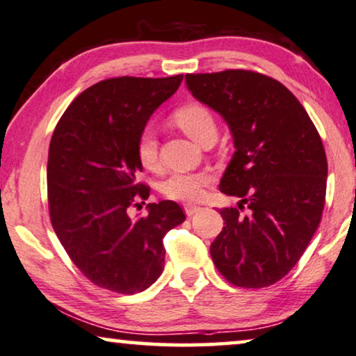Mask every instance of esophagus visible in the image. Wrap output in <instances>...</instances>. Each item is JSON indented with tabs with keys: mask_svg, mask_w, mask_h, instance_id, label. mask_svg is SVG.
I'll list each match as a JSON object with an SVG mask.
<instances>
[{
	"mask_svg": "<svg viewBox=\"0 0 356 356\" xmlns=\"http://www.w3.org/2000/svg\"><path fill=\"white\" fill-rule=\"evenodd\" d=\"M184 209H185V214H187V216L190 218V216H193L195 213H198L200 209H202V208H200V207H195V204H185Z\"/></svg>",
	"mask_w": 356,
	"mask_h": 356,
	"instance_id": "1",
	"label": "esophagus"
}]
</instances>
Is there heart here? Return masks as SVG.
<instances>
[{
	"label": "heart",
	"mask_w": 356,
	"mask_h": 356,
	"mask_svg": "<svg viewBox=\"0 0 356 356\" xmlns=\"http://www.w3.org/2000/svg\"><path fill=\"white\" fill-rule=\"evenodd\" d=\"M174 122L193 138L202 142L207 135H216L218 126L213 113L200 103H188L176 109L172 114ZM137 156L140 164L148 171H154L159 166V145L158 137L152 127H145L137 140ZM214 180L213 172H174L161 185L163 193L171 200L179 202H197L203 197L204 188Z\"/></svg>",
	"instance_id": "heart-1"
}]
</instances>
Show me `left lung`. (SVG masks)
<instances>
[{"label":"left lung","instance_id":"left-lung-1","mask_svg":"<svg viewBox=\"0 0 356 356\" xmlns=\"http://www.w3.org/2000/svg\"><path fill=\"white\" fill-rule=\"evenodd\" d=\"M198 102L221 114L235 153L219 184L242 198L222 208L224 227L211 243L214 266L230 284L261 289L289 274L321 222L327 159L308 113L282 83L229 69L187 74ZM245 204L250 211H238Z\"/></svg>","mask_w":356,"mask_h":356}]
</instances>
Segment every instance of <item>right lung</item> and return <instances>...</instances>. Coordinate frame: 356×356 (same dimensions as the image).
I'll return each mask as SVG.
<instances>
[{
	"label": "right lung",
	"instance_id": "1",
	"mask_svg": "<svg viewBox=\"0 0 356 356\" xmlns=\"http://www.w3.org/2000/svg\"><path fill=\"white\" fill-rule=\"evenodd\" d=\"M184 76L114 77L83 90L59 119L48 152L49 218L72 263L102 289L132 295L161 276L163 238L185 221L171 200L127 209L149 188L138 182V135ZM134 207H137L136 203Z\"/></svg>",
	"mask_w": 356,
	"mask_h": 356
}]
</instances>
